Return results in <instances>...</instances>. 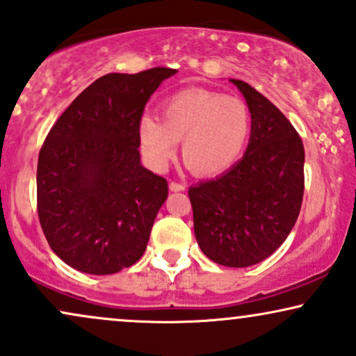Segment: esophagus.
<instances>
[{
    "instance_id": "34e87169",
    "label": "esophagus",
    "mask_w": 356,
    "mask_h": 356,
    "mask_svg": "<svg viewBox=\"0 0 356 356\" xmlns=\"http://www.w3.org/2000/svg\"><path fill=\"white\" fill-rule=\"evenodd\" d=\"M169 189L172 191V192H181V191L186 189V184L177 182V181H172V182L169 184Z\"/></svg>"
}]
</instances>
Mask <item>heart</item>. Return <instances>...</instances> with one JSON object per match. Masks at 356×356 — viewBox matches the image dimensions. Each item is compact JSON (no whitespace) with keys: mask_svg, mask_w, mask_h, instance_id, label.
<instances>
[{"mask_svg":"<svg viewBox=\"0 0 356 356\" xmlns=\"http://www.w3.org/2000/svg\"><path fill=\"white\" fill-rule=\"evenodd\" d=\"M252 132V113L237 97L187 89L164 101L161 121L144 115L139 140L149 164L162 169L182 140V159L195 175H217L241 159Z\"/></svg>","mask_w":356,"mask_h":356,"instance_id":"1","label":"heart"}]
</instances>
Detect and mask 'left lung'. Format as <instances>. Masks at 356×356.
I'll list each match as a JSON object with an SVG mask.
<instances>
[{"instance_id": "1", "label": "left lung", "mask_w": 356, "mask_h": 356, "mask_svg": "<svg viewBox=\"0 0 356 356\" xmlns=\"http://www.w3.org/2000/svg\"><path fill=\"white\" fill-rule=\"evenodd\" d=\"M252 113L247 151L212 181L189 189L200 250L224 267H250L270 257L300 213L303 143L289 119L250 84L230 79Z\"/></svg>"}]
</instances>
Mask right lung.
Here are the masks:
<instances>
[{
  "mask_svg": "<svg viewBox=\"0 0 356 356\" xmlns=\"http://www.w3.org/2000/svg\"><path fill=\"white\" fill-rule=\"evenodd\" d=\"M170 67L111 72L51 127L36 174L38 217L63 262L91 275L131 267L147 247L169 186L140 165L139 122Z\"/></svg>",
  "mask_w": 356,
  "mask_h": 356,
  "instance_id": "obj_1",
  "label": "right lung"
}]
</instances>
